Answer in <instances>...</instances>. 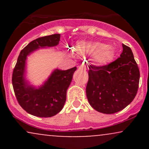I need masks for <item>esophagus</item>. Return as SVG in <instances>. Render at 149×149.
<instances>
[{
  "label": "esophagus",
  "mask_w": 149,
  "mask_h": 149,
  "mask_svg": "<svg viewBox=\"0 0 149 149\" xmlns=\"http://www.w3.org/2000/svg\"><path fill=\"white\" fill-rule=\"evenodd\" d=\"M78 69L82 70H86V67H85V66H84V65H81V66H80L79 67H78Z\"/></svg>",
  "instance_id": "esophagus-1"
}]
</instances>
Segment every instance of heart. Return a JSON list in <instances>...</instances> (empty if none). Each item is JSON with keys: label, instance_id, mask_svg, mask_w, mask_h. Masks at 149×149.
Here are the masks:
<instances>
[{"label": "heart", "instance_id": "obj_1", "mask_svg": "<svg viewBox=\"0 0 149 149\" xmlns=\"http://www.w3.org/2000/svg\"><path fill=\"white\" fill-rule=\"evenodd\" d=\"M75 50L82 55H90L95 57V61L99 65L109 64L113 58L111 49L102 42H78L76 45Z\"/></svg>", "mask_w": 149, "mask_h": 149}]
</instances>
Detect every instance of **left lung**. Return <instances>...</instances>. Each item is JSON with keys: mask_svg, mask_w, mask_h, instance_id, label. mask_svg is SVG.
<instances>
[{"mask_svg": "<svg viewBox=\"0 0 149 149\" xmlns=\"http://www.w3.org/2000/svg\"><path fill=\"white\" fill-rule=\"evenodd\" d=\"M123 52L115 61L104 66H89L86 95L97 111L112 114L132 102L139 88L140 73L130 47L123 44Z\"/></svg>", "mask_w": 149, "mask_h": 149, "instance_id": "8db88e82", "label": "left lung"}]
</instances>
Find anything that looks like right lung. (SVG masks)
Returning a JSON list of instances; mask_svg holds the SVG:
<instances>
[{"instance_id": "add662e5", "label": "right lung", "mask_w": 149, "mask_h": 149, "mask_svg": "<svg viewBox=\"0 0 149 149\" xmlns=\"http://www.w3.org/2000/svg\"><path fill=\"white\" fill-rule=\"evenodd\" d=\"M59 40L60 34H52L33 40L22 49L13 69L12 83L17 100L24 110L33 116L52 117L60 111L66 102V90L76 67L66 71L54 70L38 89L29 85L24 77L27 55L39 47L57 45Z\"/></svg>"}]
</instances>
